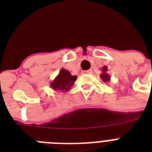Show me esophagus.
Returning <instances> with one entry per match:
<instances>
[{
    "label": "esophagus",
    "instance_id": "1",
    "mask_svg": "<svg viewBox=\"0 0 152 152\" xmlns=\"http://www.w3.org/2000/svg\"><path fill=\"white\" fill-rule=\"evenodd\" d=\"M84 73H88V74H91L92 73V71L91 70H87V71H84Z\"/></svg>",
    "mask_w": 152,
    "mask_h": 152
}]
</instances>
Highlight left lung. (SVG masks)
<instances>
[{"mask_svg":"<svg viewBox=\"0 0 152 152\" xmlns=\"http://www.w3.org/2000/svg\"><path fill=\"white\" fill-rule=\"evenodd\" d=\"M106 72H107V67L106 66L102 67V73L100 74V78L102 80V81H103L104 83H105V82L110 81V76Z\"/></svg>","mask_w":152,"mask_h":152,"instance_id":"8db88e82","label":"left lung"}]
</instances>
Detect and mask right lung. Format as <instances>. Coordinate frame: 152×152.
<instances>
[{"label":"right lung","instance_id":"add662e5","mask_svg":"<svg viewBox=\"0 0 152 152\" xmlns=\"http://www.w3.org/2000/svg\"><path fill=\"white\" fill-rule=\"evenodd\" d=\"M77 76H72L71 73L68 70L61 69L53 80L50 83V88L53 90L57 91L66 92L73 85L75 81L76 80Z\"/></svg>","mask_w":152,"mask_h":152}]
</instances>
